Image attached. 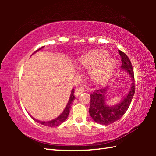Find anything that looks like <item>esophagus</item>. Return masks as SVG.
I'll return each mask as SVG.
<instances>
[{
	"mask_svg": "<svg viewBox=\"0 0 156 156\" xmlns=\"http://www.w3.org/2000/svg\"><path fill=\"white\" fill-rule=\"evenodd\" d=\"M85 91V89H83V87H78L77 89H75V93L74 95L76 97H78V96H80L81 94L84 93V92Z\"/></svg>",
	"mask_w": 156,
	"mask_h": 156,
	"instance_id": "1",
	"label": "esophagus"
}]
</instances>
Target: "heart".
Segmentation results:
<instances>
[{"mask_svg": "<svg viewBox=\"0 0 156 156\" xmlns=\"http://www.w3.org/2000/svg\"><path fill=\"white\" fill-rule=\"evenodd\" d=\"M108 52L104 50H95L87 53L80 59L83 67L90 69V77L96 83L107 80L115 69L116 62L108 58Z\"/></svg>", "mask_w": 156, "mask_h": 156, "instance_id": "1", "label": "heart"}]
</instances>
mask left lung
<instances>
[{
	"label": "left lung",
	"mask_w": 156,
	"mask_h": 156,
	"mask_svg": "<svg viewBox=\"0 0 156 156\" xmlns=\"http://www.w3.org/2000/svg\"><path fill=\"white\" fill-rule=\"evenodd\" d=\"M118 52L122 58V69L126 71L131 78V86L128 94L122 101L113 106H109L106 103L107 94L109 91L108 87L97 89L91 94L89 114L95 122L103 125H109L121 118L129 109L135 94L134 74L131 62L125 53L120 50H118Z\"/></svg>",
	"instance_id": "left-lung-1"
}]
</instances>
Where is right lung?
I'll return each mask as SVG.
<instances>
[{
	"instance_id": "add662e5",
	"label": "right lung",
	"mask_w": 156,
	"mask_h": 156,
	"mask_svg": "<svg viewBox=\"0 0 156 156\" xmlns=\"http://www.w3.org/2000/svg\"><path fill=\"white\" fill-rule=\"evenodd\" d=\"M44 47H42L41 48H39L38 50H36V51H34V53H36V51H39V50L41 49L42 48H43ZM74 89H73L72 90V92H71V95H70V98H69V101L67 102V106H66L65 109L63 111L62 113L60 114L58 117H57L56 118H55V119L52 120H50V121H47V122H44V121H40V120H38L35 119V118H34L31 117V118H33L34 120H35L36 122H38L41 124V125H44V126H49V127H54V126H57L60 125V124H62V122H64L67 119L68 115H69V113L70 112V108L72 107V102H73V100H75V96H74Z\"/></svg>"
}]
</instances>
